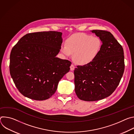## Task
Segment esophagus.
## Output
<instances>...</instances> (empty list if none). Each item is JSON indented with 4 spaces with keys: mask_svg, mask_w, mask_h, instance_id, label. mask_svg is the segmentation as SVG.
Wrapping results in <instances>:
<instances>
[{
    "mask_svg": "<svg viewBox=\"0 0 134 134\" xmlns=\"http://www.w3.org/2000/svg\"><path fill=\"white\" fill-rule=\"evenodd\" d=\"M70 70H74L75 68V66L73 64H71V66H70Z\"/></svg>",
    "mask_w": 134,
    "mask_h": 134,
    "instance_id": "obj_1",
    "label": "esophagus"
}]
</instances>
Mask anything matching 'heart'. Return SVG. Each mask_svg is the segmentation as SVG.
Wrapping results in <instances>:
<instances>
[{"instance_id":"heart-1","label":"heart","mask_w":134,"mask_h":134,"mask_svg":"<svg viewBox=\"0 0 134 134\" xmlns=\"http://www.w3.org/2000/svg\"><path fill=\"white\" fill-rule=\"evenodd\" d=\"M62 45L61 51L66 56L74 53V59L80 64H86L92 62L99 54L102 42L99 37H92L84 33L76 34L70 36Z\"/></svg>"}]
</instances>
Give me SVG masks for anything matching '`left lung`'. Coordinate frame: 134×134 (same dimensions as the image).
<instances>
[{
  "label": "left lung",
  "mask_w": 134,
  "mask_h": 134,
  "mask_svg": "<svg viewBox=\"0 0 134 134\" xmlns=\"http://www.w3.org/2000/svg\"><path fill=\"white\" fill-rule=\"evenodd\" d=\"M102 41L101 49L92 62L75 68V91L85 101L104 99L115 91L125 70L121 45L109 31H92Z\"/></svg>",
  "instance_id": "left-lung-1"
}]
</instances>
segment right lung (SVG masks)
I'll list each match as a JSON object with an SVG mask.
<instances>
[{
    "mask_svg": "<svg viewBox=\"0 0 134 134\" xmlns=\"http://www.w3.org/2000/svg\"><path fill=\"white\" fill-rule=\"evenodd\" d=\"M62 33L44 31L26 34L13 47L9 71L24 97L42 101L55 92L60 80L71 63L57 58L63 42Z\"/></svg>",
    "mask_w": 134,
    "mask_h": 134,
    "instance_id": "right-lung-1",
    "label": "right lung"
}]
</instances>
